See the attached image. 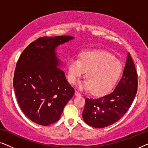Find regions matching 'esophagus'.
<instances>
[{"label":"esophagus","instance_id":"34e87169","mask_svg":"<svg viewBox=\"0 0 148 148\" xmlns=\"http://www.w3.org/2000/svg\"><path fill=\"white\" fill-rule=\"evenodd\" d=\"M75 96H81L80 93L78 91H75Z\"/></svg>","mask_w":148,"mask_h":148}]
</instances>
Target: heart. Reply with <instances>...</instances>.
<instances>
[{
    "label": "heart",
    "instance_id": "1",
    "mask_svg": "<svg viewBox=\"0 0 148 148\" xmlns=\"http://www.w3.org/2000/svg\"><path fill=\"white\" fill-rule=\"evenodd\" d=\"M67 70L68 80L73 84L84 77L87 71V80L80 84V88L92 90L95 95H102L114 86L123 67L121 62L111 54L96 50L83 52L80 58H71Z\"/></svg>",
    "mask_w": 148,
    "mask_h": 148
}]
</instances>
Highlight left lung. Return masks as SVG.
Here are the masks:
<instances>
[{"label":"left lung","instance_id":"8db88e82","mask_svg":"<svg viewBox=\"0 0 148 148\" xmlns=\"http://www.w3.org/2000/svg\"><path fill=\"white\" fill-rule=\"evenodd\" d=\"M137 73L128 53L123 77L114 90L96 98H86L83 119L95 128H104L122 118L132 104L137 92Z\"/></svg>","mask_w":148,"mask_h":148}]
</instances>
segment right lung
<instances>
[{"label":"right lung","mask_w":148,"mask_h":148,"mask_svg":"<svg viewBox=\"0 0 148 148\" xmlns=\"http://www.w3.org/2000/svg\"><path fill=\"white\" fill-rule=\"evenodd\" d=\"M73 37L39 38L29 44L16 64L13 87L19 106L27 118L48 126L59 120L75 90L58 68L55 48Z\"/></svg>","instance_id":"obj_1"}]
</instances>
